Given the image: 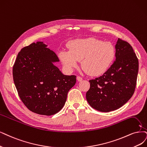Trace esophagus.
<instances>
[{
	"instance_id": "1",
	"label": "esophagus",
	"mask_w": 147,
	"mask_h": 147,
	"mask_svg": "<svg viewBox=\"0 0 147 147\" xmlns=\"http://www.w3.org/2000/svg\"><path fill=\"white\" fill-rule=\"evenodd\" d=\"M77 80L80 82V81H82V78L80 77V76H78L77 77Z\"/></svg>"
}]
</instances>
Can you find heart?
I'll return each instance as SVG.
<instances>
[{
	"mask_svg": "<svg viewBox=\"0 0 147 147\" xmlns=\"http://www.w3.org/2000/svg\"><path fill=\"white\" fill-rule=\"evenodd\" d=\"M68 48L69 51L59 53L64 67L71 71L78 67V61H81L83 69L93 76L107 71L116 56V49L113 43L93 37L71 41Z\"/></svg>",
	"mask_w": 147,
	"mask_h": 147,
	"instance_id": "1",
	"label": "heart"
}]
</instances>
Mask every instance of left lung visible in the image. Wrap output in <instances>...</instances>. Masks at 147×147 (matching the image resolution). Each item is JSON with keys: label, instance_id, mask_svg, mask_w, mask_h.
I'll list each match as a JSON object with an SVG mask.
<instances>
[{"label": "left lung", "instance_id": "8db88e82", "mask_svg": "<svg viewBox=\"0 0 147 147\" xmlns=\"http://www.w3.org/2000/svg\"><path fill=\"white\" fill-rule=\"evenodd\" d=\"M116 61L102 76L90 80L86 93L88 104L94 109L109 112L121 108L133 95L139 70V61L128 42L118 39Z\"/></svg>", "mask_w": 147, "mask_h": 147}]
</instances>
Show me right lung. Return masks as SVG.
Listing matches in <instances>:
<instances>
[{
  "instance_id": "1",
  "label": "right lung",
  "mask_w": 147,
  "mask_h": 147,
  "mask_svg": "<svg viewBox=\"0 0 147 147\" xmlns=\"http://www.w3.org/2000/svg\"><path fill=\"white\" fill-rule=\"evenodd\" d=\"M43 42L32 43L18 53L13 68V80L21 100L32 112L51 116L63 108L75 75H63L53 65L56 54Z\"/></svg>"
}]
</instances>
